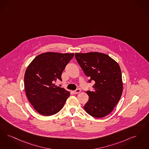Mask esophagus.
Masks as SVG:
<instances>
[{
    "mask_svg": "<svg viewBox=\"0 0 149 149\" xmlns=\"http://www.w3.org/2000/svg\"><path fill=\"white\" fill-rule=\"evenodd\" d=\"M80 92V90L79 89H77L75 90V91H73L72 93L74 94H77L78 93H79Z\"/></svg>",
    "mask_w": 149,
    "mask_h": 149,
    "instance_id": "1",
    "label": "esophagus"
}]
</instances>
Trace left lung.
I'll return each instance as SVG.
<instances>
[{"instance_id":"obj_1","label":"left lung","mask_w":149,"mask_h":149,"mask_svg":"<svg viewBox=\"0 0 149 149\" xmlns=\"http://www.w3.org/2000/svg\"><path fill=\"white\" fill-rule=\"evenodd\" d=\"M75 58L85 74L94 81L93 91H87L89 100L84 106L93 117L101 118L110 113L123 93L120 66L109 55L97 52L75 53Z\"/></svg>"}]
</instances>
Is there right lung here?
<instances>
[{
  "instance_id": "1",
  "label": "right lung",
  "mask_w": 149,
  "mask_h": 149,
  "mask_svg": "<svg viewBox=\"0 0 149 149\" xmlns=\"http://www.w3.org/2000/svg\"><path fill=\"white\" fill-rule=\"evenodd\" d=\"M74 54L48 52L38 55L28 66L24 75L26 96L38 113L50 116L64 107L70 93L55 85Z\"/></svg>"
}]
</instances>
